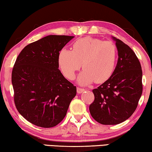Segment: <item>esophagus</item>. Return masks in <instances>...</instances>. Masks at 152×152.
<instances>
[{"label": "esophagus", "instance_id": "esophagus-1", "mask_svg": "<svg viewBox=\"0 0 152 152\" xmlns=\"http://www.w3.org/2000/svg\"><path fill=\"white\" fill-rule=\"evenodd\" d=\"M77 93H81L84 92V91L86 90V89H85L84 88H81V87H77Z\"/></svg>", "mask_w": 152, "mask_h": 152}]
</instances>
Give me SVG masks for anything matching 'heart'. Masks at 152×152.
Returning <instances> with one entry per match:
<instances>
[{
  "label": "heart",
  "mask_w": 152,
  "mask_h": 152,
  "mask_svg": "<svg viewBox=\"0 0 152 152\" xmlns=\"http://www.w3.org/2000/svg\"><path fill=\"white\" fill-rule=\"evenodd\" d=\"M117 60L118 49L113 42L93 37L78 39L72 50L64 48L58 55L60 69L69 80L74 78L82 65L84 69L78 77L82 84L104 82L113 73Z\"/></svg>",
  "instance_id": "obj_1"
}]
</instances>
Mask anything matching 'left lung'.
Returning <instances> with one entry per match:
<instances>
[{"label":"left lung","mask_w":152,"mask_h":152,"mask_svg":"<svg viewBox=\"0 0 152 152\" xmlns=\"http://www.w3.org/2000/svg\"><path fill=\"white\" fill-rule=\"evenodd\" d=\"M117 66L109 79L93 90L95 99L89 106L93 119L113 125L125 121L134 113L142 93V68L132 48L118 39Z\"/></svg>","instance_id":"8db88e82"}]
</instances>
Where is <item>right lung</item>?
<instances>
[{"label": "right lung", "mask_w": 152, "mask_h": 152, "mask_svg": "<svg viewBox=\"0 0 152 152\" xmlns=\"http://www.w3.org/2000/svg\"><path fill=\"white\" fill-rule=\"evenodd\" d=\"M73 37L48 35L26 45L16 58L12 72L14 104L34 125H57L76 95V86L64 77L58 63L59 51Z\"/></svg>", "instance_id": "right-lung-1"}]
</instances>
